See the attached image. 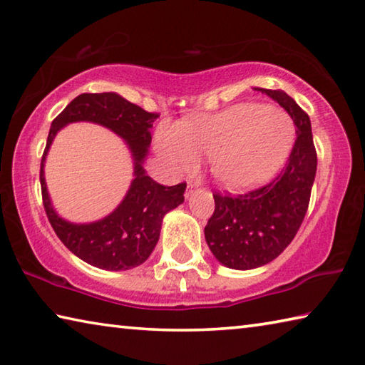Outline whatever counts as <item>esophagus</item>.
I'll return each instance as SVG.
<instances>
[{
  "instance_id": "1",
  "label": "esophagus",
  "mask_w": 365,
  "mask_h": 365,
  "mask_svg": "<svg viewBox=\"0 0 365 365\" xmlns=\"http://www.w3.org/2000/svg\"><path fill=\"white\" fill-rule=\"evenodd\" d=\"M200 187V185L195 183V182H188V187H187V191H185V196L190 197L191 195H193V191Z\"/></svg>"
}]
</instances>
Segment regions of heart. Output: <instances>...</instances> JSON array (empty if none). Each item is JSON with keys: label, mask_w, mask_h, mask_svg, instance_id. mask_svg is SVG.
Masks as SVG:
<instances>
[{"label": "heart", "mask_w": 365, "mask_h": 365, "mask_svg": "<svg viewBox=\"0 0 365 365\" xmlns=\"http://www.w3.org/2000/svg\"><path fill=\"white\" fill-rule=\"evenodd\" d=\"M288 113L262 104H237L215 114L187 117L159 127L156 150L174 172H191L200 156L211 159L220 185L243 190L267 180L285 164L294 143Z\"/></svg>", "instance_id": "1"}]
</instances>
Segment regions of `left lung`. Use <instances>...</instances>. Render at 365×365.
I'll return each instance as SVG.
<instances>
[{
  "label": "left lung",
  "mask_w": 365,
  "mask_h": 365,
  "mask_svg": "<svg viewBox=\"0 0 365 365\" xmlns=\"http://www.w3.org/2000/svg\"><path fill=\"white\" fill-rule=\"evenodd\" d=\"M256 90L287 110L296 125V140L285 168L270 183L237 196L215 191L205 237L215 259L237 270L269 264L292 243L304 220L317 170L309 115L283 90Z\"/></svg>",
  "instance_id": "left-lung-1"
}]
</instances>
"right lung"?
<instances>
[{"label":"right lung","mask_w":365,"mask_h":365,"mask_svg":"<svg viewBox=\"0 0 365 365\" xmlns=\"http://www.w3.org/2000/svg\"><path fill=\"white\" fill-rule=\"evenodd\" d=\"M158 117L159 114L148 113L117 93H83L67 104L49 128L40 168L45 212L66 248L98 269L128 270L143 264L158 243L164 215L185 200L187 183L164 187L143 169L151 145V127ZM80 120L110 128L128 141L134 158L135 178L126 197L109 216L91 225H72L58 217L48 201L42 170L56 133L67 123Z\"/></svg>","instance_id":"1"}]
</instances>
